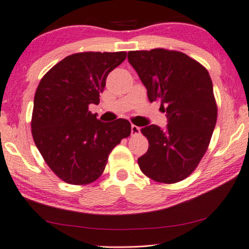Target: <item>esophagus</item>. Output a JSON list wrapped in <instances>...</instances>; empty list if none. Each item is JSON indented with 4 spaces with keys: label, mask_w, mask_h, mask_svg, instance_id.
Segmentation results:
<instances>
[{
    "label": "esophagus",
    "mask_w": 249,
    "mask_h": 249,
    "mask_svg": "<svg viewBox=\"0 0 249 249\" xmlns=\"http://www.w3.org/2000/svg\"><path fill=\"white\" fill-rule=\"evenodd\" d=\"M140 132H141V127H139V126L132 124V126H131V133H132V135L139 134Z\"/></svg>",
    "instance_id": "34e87169"
}]
</instances>
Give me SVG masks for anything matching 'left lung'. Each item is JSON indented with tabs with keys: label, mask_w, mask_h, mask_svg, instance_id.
<instances>
[{
	"label": "left lung",
	"mask_w": 249,
	"mask_h": 249,
	"mask_svg": "<svg viewBox=\"0 0 249 249\" xmlns=\"http://www.w3.org/2000/svg\"><path fill=\"white\" fill-rule=\"evenodd\" d=\"M151 103L161 102L168 125L142 128L148 150L139 158L141 171L152 180L176 183L194 172L216 126L213 81L205 67L179 51H129Z\"/></svg>",
	"instance_id": "obj_1"
}]
</instances>
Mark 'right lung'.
<instances>
[{"label": "right lung", "mask_w": 249, "mask_h": 249, "mask_svg": "<svg viewBox=\"0 0 249 249\" xmlns=\"http://www.w3.org/2000/svg\"><path fill=\"white\" fill-rule=\"evenodd\" d=\"M125 58V51L68 55L36 88L33 140L49 168L67 183L87 184L98 179L113 148L131 134L127 120L105 123L88 109L90 104L99 103L107 76Z\"/></svg>", "instance_id": "add662e5"}]
</instances>
